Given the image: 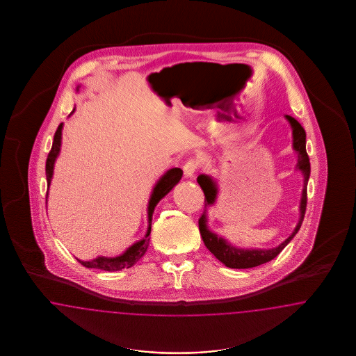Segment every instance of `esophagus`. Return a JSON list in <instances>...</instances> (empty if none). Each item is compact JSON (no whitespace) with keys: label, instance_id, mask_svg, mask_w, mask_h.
<instances>
[{"label":"esophagus","instance_id":"obj_1","mask_svg":"<svg viewBox=\"0 0 356 356\" xmlns=\"http://www.w3.org/2000/svg\"><path fill=\"white\" fill-rule=\"evenodd\" d=\"M197 170H198V162H197V161H194V159H189L188 162L184 164V175H185V177H188V179H192V177H194V175L197 172Z\"/></svg>","mask_w":356,"mask_h":356}]
</instances>
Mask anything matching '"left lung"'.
I'll return each mask as SVG.
<instances>
[{
  "label": "left lung",
  "instance_id": "obj_1",
  "mask_svg": "<svg viewBox=\"0 0 356 356\" xmlns=\"http://www.w3.org/2000/svg\"><path fill=\"white\" fill-rule=\"evenodd\" d=\"M286 119L289 120L292 128V145L293 150L298 152V164L296 167L302 171L304 175V188H302V202H300V218L299 223L295 227L293 232L290 237H287L280 245L273 249H241L232 247L227 240L223 237L218 236L214 232H211L207 228V219H206V210L201 218L198 219V226H200V234L202 236V240L205 243L206 248L209 249L216 259H219L222 264H225L227 268L231 269H249L262 265L265 262H269L273 259H275L283 248L290 243L292 237L298 234V231L302 227V219L305 216V209H307V185L311 175V163H309V156L307 154L305 149V130L300 125V122L292 116L286 115ZM197 183L202 188L204 194H205V207L206 206L213 205L216 202V184L210 176L207 175H200L197 177Z\"/></svg>",
  "mask_w": 356,
  "mask_h": 356
}]
</instances>
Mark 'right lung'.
Segmentation results:
<instances>
[{"instance_id":"obj_1","label":"right lung","mask_w":356,"mask_h":356,"mask_svg":"<svg viewBox=\"0 0 356 356\" xmlns=\"http://www.w3.org/2000/svg\"><path fill=\"white\" fill-rule=\"evenodd\" d=\"M74 112V109H73ZM72 112V113H73ZM61 131H63V124L58 125V128L54 133V143H52V149L48 154L47 162H45V175H47V184L49 188V184L52 180V175H54V162L56 158L60 152L61 147ZM183 176V171L180 168H172L170 171L163 175L159 179V181L154 186V191L151 193L150 201H149V207H147V216H149V228H147V234L145 238H142L140 241L134 243L131 247L127 249L119 257H113V259H108V257H97V259H91V261H79L81 265H83L85 268L88 269H100L106 270V271H118L121 269H128L131 268L138 259L146 253L147 247H149V241H150L151 232V219H152V213L156 204L162 200L163 197L167 193H170V191L172 189L176 184L180 181ZM47 195H48V189H47Z\"/></svg>"}]
</instances>
